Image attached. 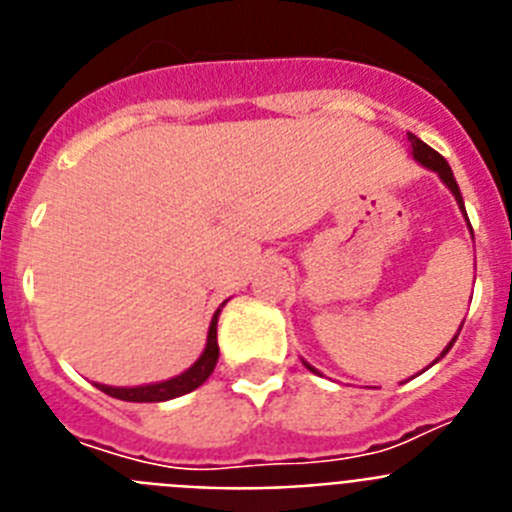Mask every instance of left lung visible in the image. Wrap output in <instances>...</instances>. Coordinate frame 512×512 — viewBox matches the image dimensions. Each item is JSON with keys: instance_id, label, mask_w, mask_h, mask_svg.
Listing matches in <instances>:
<instances>
[{"instance_id": "obj_1", "label": "left lung", "mask_w": 512, "mask_h": 512, "mask_svg": "<svg viewBox=\"0 0 512 512\" xmlns=\"http://www.w3.org/2000/svg\"><path fill=\"white\" fill-rule=\"evenodd\" d=\"M408 140H410V148H413V158H415V161H418V164H423L425 169L436 171V174L441 176V182L451 189V194H454V197H456V205H459V210L464 212V217H467V210H464V200H461V192H459V184H456L454 174H451V166L446 164V158H443L441 153H438V151H433L431 146H425V143H423V140L418 138V135L408 133ZM467 223H469V217H467ZM469 230H472V225H469ZM461 325H464V323H461ZM459 330H461V328H459ZM456 336H459V333H456ZM456 336L451 338L449 346L443 348L441 356H438V359H443V356L449 354V348L454 346ZM438 359H436V361H438ZM436 361H433V364H436ZM305 366H307V369H310L312 374H320L318 369H315V366L307 364V361H305Z\"/></svg>"}]
</instances>
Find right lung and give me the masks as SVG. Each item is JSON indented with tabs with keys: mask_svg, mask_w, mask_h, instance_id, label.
I'll use <instances>...</instances> for the list:
<instances>
[{
	"mask_svg": "<svg viewBox=\"0 0 512 512\" xmlns=\"http://www.w3.org/2000/svg\"><path fill=\"white\" fill-rule=\"evenodd\" d=\"M217 315H220V310L212 315L210 330H207L205 351H202L200 359L189 366L187 372L176 374V377L166 379V382L140 384V387H110V384H97V390L125 402H164L197 390L200 384L207 382V377H210L212 369H215L217 364V356H220V348H217Z\"/></svg>",
	"mask_w": 512,
	"mask_h": 512,
	"instance_id": "add662e5",
	"label": "right lung"
}]
</instances>
